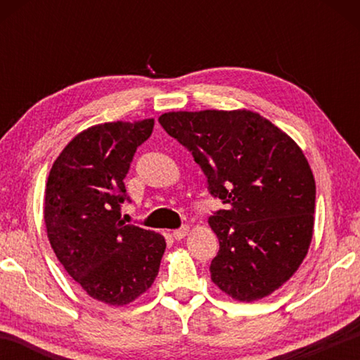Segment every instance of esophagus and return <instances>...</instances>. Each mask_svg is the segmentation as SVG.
I'll use <instances>...</instances> for the list:
<instances>
[{
	"label": "esophagus",
	"instance_id": "esophagus-1",
	"mask_svg": "<svg viewBox=\"0 0 360 360\" xmlns=\"http://www.w3.org/2000/svg\"><path fill=\"white\" fill-rule=\"evenodd\" d=\"M188 230H191V229H188L187 225H186V227H181V229H178V230H174V231H173L174 240H182V238H186L187 233H188Z\"/></svg>",
	"mask_w": 360,
	"mask_h": 360
}]
</instances>
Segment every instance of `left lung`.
Masks as SVG:
<instances>
[{
    "label": "left lung",
    "mask_w": 360,
    "mask_h": 360,
    "mask_svg": "<svg viewBox=\"0 0 360 360\" xmlns=\"http://www.w3.org/2000/svg\"><path fill=\"white\" fill-rule=\"evenodd\" d=\"M158 122L192 152L211 195L227 205L208 221L219 240L211 281L238 302L273 294L313 238L316 182L303 150L249 109L173 111Z\"/></svg>",
    "instance_id": "obj_1"
}]
</instances>
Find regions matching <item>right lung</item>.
Wrapping results in <instances>:
<instances>
[{
    "instance_id": "right-lung-1",
    "label": "right lung",
    "mask_w": 360,
    "mask_h": 360,
    "mask_svg": "<svg viewBox=\"0 0 360 360\" xmlns=\"http://www.w3.org/2000/svg\"><path fill=\"white\" fill-rule=\"evenodd\" d=\"M152 130L154 119L89 127L65 146L47 178L49 243L87 295L111 307L150 288L167 248L163 235L120 221L124 179Z\"/></svg>"
}]
</instances>
